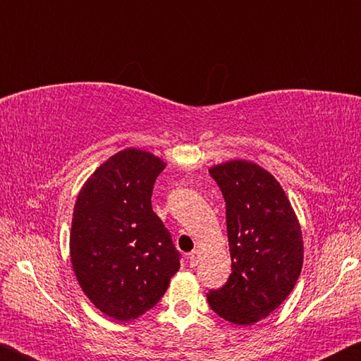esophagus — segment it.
Listing matches in <instances>:
<instances>
[{
  "instance_id": "34e87169",
  "label": "esophagus",
  "mask_w": 361,
  "mask_h": 361,
  "mask_svg": "<svg viewBox=\"0 0 361 361\" xmlns=\"http://www.w3.org/2000/svg\"><path fill=\"white\" fill-rule=\"evenodd\" d=\"M188 259H189V266H191V267L197 266L199 264V259H200V252H199V250H194V252L189 253Z\"/></svg>"
}]
</instances>
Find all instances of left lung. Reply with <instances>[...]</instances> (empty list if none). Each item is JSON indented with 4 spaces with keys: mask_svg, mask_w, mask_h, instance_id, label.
Wrapping results in <instances>:
<instances>
[{
    "mask_svg": "<svg viewBox=\"0 0 361 361\" xmlns=\"http://www.w3.org/2000/svg\"><path fill=\"white\" fill-rule=\"evenodd\" d=\"M226 202L231 276L210 290L212 310L235 325H253L282 304L301 274L302 232L274 176L248 161L212 167Z\"/></svg>",
    "mask_w": 361,
    "mask_h": 361,
    "instance_id": "8db88e82",
    "label": "left lung"
}]
</instances>
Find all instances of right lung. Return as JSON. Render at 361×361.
<instances>
[{"label": "right lung", "instance_id": "add662e5", "mask_svg": "<svg viewBox=\"0 0 361 361\" xmlns=\"http://www.w3.org/2000/svg\"><path fill=\"white\" fill-rule=\"evenodd\" d=\"M166 162L127 148L102 164L79 191L70 256L76 279L97 309L119 322L159 302L180 269V252L151 207Z\"/></svg>", "mask_w": 361, "mask_h": 361}]
</instances>
